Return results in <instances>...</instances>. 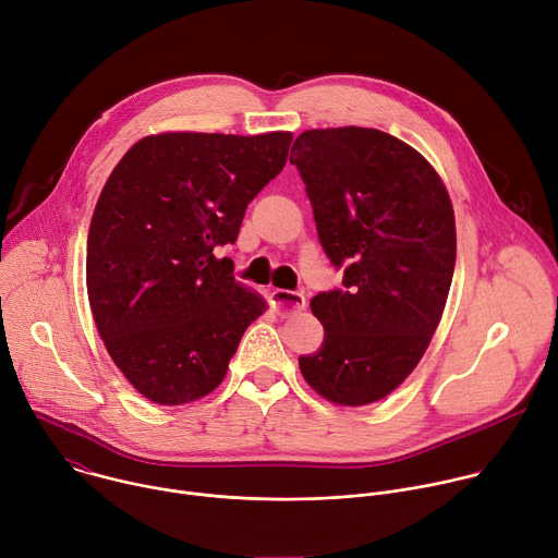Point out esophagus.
Here are the masks:
<instances>
[{
	"instance_id": "obj_1",
	"label": "esophagus",
	"mask_w": 558,
	"mask_h": 558,
	"mask_svg": "<svg viewBox=\"0 0 558 558\" xmlns=\"http://www.w3.org/2000/svg\"><path fill=\"white\" fill-rule=\"evenodd\" d=\"M271 306L278 315H293L300 313L306 306V298L295 291L287 289H274L271 291Z\"/></svg>"
}]
</instances>
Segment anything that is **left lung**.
<instances>
[{"instance_id": "8db88e82", "label": "left lung", "mask_w": 558, "mask_h": 558, "mask_svg": "<svg viewBox=\"0 0 558 558\" xmlns=\"http://www.w3.org/2000/svg\"><path fill=\"white\" fill-rule=\"evenodd\" d=\"M289 161L320 245L336 267L347 265L342 289L311 300L325 342L300 355V371L333 404L379 402L439 327L457 258L450 196L415 147L373 128L306 130Z\"/></svg>"}]
</instances>
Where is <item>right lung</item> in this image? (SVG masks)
Wrapping results in <instances>:
<instances>
[{
  "label": "right lung",
  "instance_id": "right-lung-1",
  "mask_svg": "<svg viewBox=\"0 0 558 558\" xmlns=\"http://www.w3.org/2000/svg\"><path fill=\"white\" fill-rule=\"evenodd\" d=\"M291 141V132L149 134L106 181L88 231V300L112 362L149 402L209 395L265 313V298L235 282L214 250L235 243Z\"/></svg>",
  "mask_w": 558,
  "mask_h": 558
}]
</instances>
